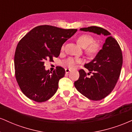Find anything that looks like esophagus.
I'll list each match as a JSON object with an SVG mask.
<instances>
[{
  "instance_id": "34e87169",
  "label": "esophagus",
  "mask_w": 132,
  "mask_h": 132,
  "mask_svg": "<svg viewBox=\"0 0 132 132\" xmlns=\"http://www.w3.org/2000/svg\"><path fill=\"white\" fill-rule=\"evenodd\" d=\"M70 71H71L70 69H68V68H66V69H65V72H66V74H68Z\"/></svg>"
}]
</instances>
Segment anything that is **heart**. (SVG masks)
Wrapping results in <instances>:
<instances>
[{
    "instance_id": "obj_1",
    "label": "heart",
    "mask_w": 132,
    "mask_h": 132,
    "mask_svg": "<svg viewBox=\"0 0 132 132\" xmlns=\"http://www.w3.org/2000/svg\"><path fill=\"white\" fill-rule=\"evenodd\" d=\"M94 38L89 34H84L79 36L77 39L79 45L82 47L85 48V52L89 56H95L99 52L100 50V45L98 43L94 42ZM64 49V47H62V50ZM82 62L80 58H69L63 61V64L69 68H74L77 64Z\"/></svg>"
}]
</instances>
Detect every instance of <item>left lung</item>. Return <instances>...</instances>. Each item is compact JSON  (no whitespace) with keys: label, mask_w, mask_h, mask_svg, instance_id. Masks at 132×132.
Returning <instances> with one entry per match:
<instances>
[{"label":"left lung","mask_w":132,"mask_h":132,"mask_svg":"<svg viewBox=\"0 0 132 132\" xmlns=\"http://www.w3.org/2000/svg\"><path fill=\"white\" fill-rule=\"evenodd\" d=\"M80 30L107 36L102 49L84 66L90 71L88 75L92 73V76L87 77L85 71L80 69L79 78L74 82L76 89L85 97L93 101L101 100L111 93L119 78L123 61L121 48L111 33L102 28L90 26Z\"/></svg>","instance_id":"1"}]
</instances>
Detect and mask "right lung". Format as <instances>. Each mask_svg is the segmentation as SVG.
I'll use <instances>...</instances> for the list:
<instances>
[{"mask_svg": "<svg viewBox=\"0 0 132 132\" xmlns=\"http://www.w3.org/2000/svg\"><path fill=\"white\" fill-rule=\"evenodd\" d=\"M77 31L41 25L20 40L14 58L15 74L21 90L28 98L41 103L55 95L65 70L57 66L52 72L45 71L44 63L59 56L62 45Z\"/></svg>", "mask_w": 132, "mask_h": 132, "instance_id": "add662e5", "label": "right lung"}]
</instances>
